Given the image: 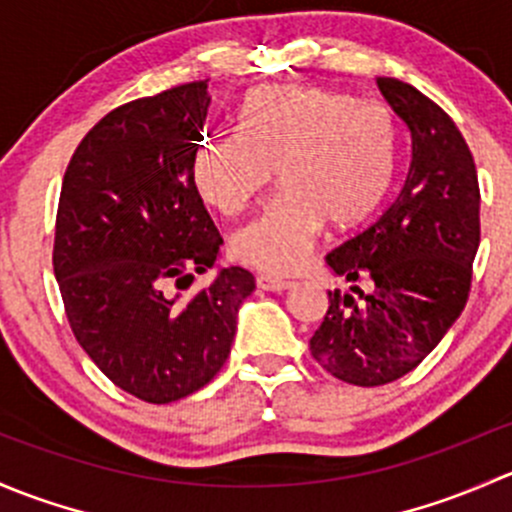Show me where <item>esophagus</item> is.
Instances as JSON below:
<instances>
[{
    "mask_svg": "<svg viewBox=\"0 0 512 512\" xmlns=\"http://www.w3.org/2000/svg\"><path fill=\"white\" fill-rule=\"evenodd\" d=\"M256 286L261 291H271V293H283L288 288H293V281H283V278H273V276H258Z\"/></svg>",
    "mask_w": 512,
    "mask_h": 512,
    "instance_id": "34e87169",
    "label": "esophagus"
}]
</instances>
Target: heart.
I'll use <instances>...</instances> for the list:
<instances>
[{"instance_id":"obj_1","label":"heart","mask_w":512,"mask_h":512,"mask_svg":"<svg viewBox=\"0 0 512 512\" xmlns=\"http://www.w3.org/2000/svg\"><path fill=\"white\" fill-rule=\"evenodd\" d=\"M392 110L350 93L268 86L246 98L239 130L207 133L194 147L192 182L217 212L234 217L268 187L281 192L234 231V261L286 276L313 249L325 221L350 229L387 197L397 167Z\"/></svg>"}]
</instances>
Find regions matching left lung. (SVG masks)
<instances>
[{
  "label": "left lung",
  "mask_w": 512,
  "mask_h": 512,
  "mask_svg": "<svg viewBox=\"0 0 512 512\" xmlns=\"http://www.w3.org/2000/svg\"><path fill=\"white\" fill-rule=\"evenodd\" d=\"M377 86L412 133V162L379 219L325 256L350 291L328 293L310 337L315 362L357 387L404 377L439 345L471 293L481 244V189L461 130L409 83Z\"/></svg>",
  "instance_id": "1"
}]
</instances>
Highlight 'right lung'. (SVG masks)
<instances>
[{
    "instance_id": "right-lung-1",
    "label": "right lung",
    "mask_w": 512,
    "mask_h": 512,
    "mask_svg": "<svg viewBox=\"0 0 512 512\" xmlns=\"http://www.w3.org/2000/svg\"><path fill=\"white\" fill-rule=\"evenodd\" d=\"M212 96L207 81L172 86L110 110L63 175L54 273L78 345L115 387L170 404L212 382L256 288L246 268L214 266L221 236L192 182Z\"/></svg>"
}]
</instances>
